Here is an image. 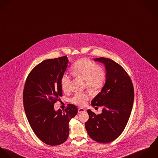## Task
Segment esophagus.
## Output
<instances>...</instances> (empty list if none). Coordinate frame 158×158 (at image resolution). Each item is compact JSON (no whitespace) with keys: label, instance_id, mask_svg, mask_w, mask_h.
<instances>
[{"label":"esophagus","instance_id":"obj_1","mask_svg":"<svg viewBox=\"0 0 158 158\" xmlns=\"http://www.w3.org/2000/svg\"><path fill=\"white\" fill-rule=\"evenodd\" d=\"M85 111V110L84 108H80L78 109V113H81L84 112V111Z\"/></svg>","mask_w":158,"mask_h":158}]
</instances>
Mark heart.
<instances>
[{
  "mask_svg": "<svg viewBox=\"0 0 158 158\" xmlns=\"http://www.w3.org/2000/svg\"><path fill=\"white\" fill-rule=\"evenodd\" d=\"M73 74L86 81L87 87L93 91H97L103 87L105 81V74L100 67L87 58H83L76 62L72 67ZM70 76L64 74L61 78V86L63 90L69 89ZM88 94L85 93H76L71 101L76 105L83 106L88 99Z\"/></svg>",
  "mask_w": 158,
  "mask_h": 158,
  "instance_id": "heart-1",
  "label": "heart"
}]
</instances>
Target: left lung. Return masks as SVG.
<instances>
[{"mask_svg": "<svg viewBox=\"0 0 158 158\" xmlns=\"http://www.w3.org/2000/svg\"><path fill=\"white\" fill-rule=\"evenodd\" d=\"M105 66V83L92 100V106H103L96 114L88 110L89 119L85 123L88 135L100 143L115 140L123 133L130 118L134 101V89L130 77L123 67L105 57L94 59Z\"/></svg>", "mask_w": 158, "mask_h": 158, "instance_id": "8db88e82", "label": "left lung"}]
</instances>
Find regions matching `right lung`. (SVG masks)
Instances as JSON below:
<instances>
[{
	"label": "right lung",
	"instance_id": "obj_1",
	"mask_svg": "<svg viewBox=\"0 0 158 158\" xmlns=\"http://www.w3.org/2000/svg\"><path fill=\"white\" fill-rule=\"evenodd\" d=\"M67 56L47 59L28 74L23 93L25 114L35 135L52 146L65 142L69 122L77 113L75 105L56 111L54 104L62 95L61 78L68 66Z\"/></svg>",
	"mask_w": 158,
	"mask_h": 158
}]
</instances>
